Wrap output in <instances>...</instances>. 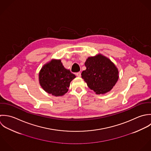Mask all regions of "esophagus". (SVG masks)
I'll use <instances>...</instances> for the list:
<instances>
[{
	"instance_id": "34e87169",
	"label": "esophagus",
	"mask_w": 151,
	"mask_h": 151,
	"mask_svg": "<svg viewBox=\"0 0 151 151\" xmlns=\"http://www.w3.org/2000/svg\"><path fill=\"white\" fill-rule=\"evenodd\" d=\"M76 75L78 77H81V73L80 72H77V73H76Z\"/></svg>"
}]
</instances>
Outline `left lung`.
<instances>
[{"label":"left lung","instance_id":"left-lung-1","mask_svg":"<svg viewBox=\"0 0 151 151\" xmlns=\"http://www.w3.org/2000/svg\"><path fill=\"white\" fill-rule=\"evenodd\" d=\"M86 69L82 72V78L96 94L111 91L119 79V70L107 57L98 54L89 57L85 63Z\"/></svg>","mask_w":151,"mask_h":151}]
</instances>
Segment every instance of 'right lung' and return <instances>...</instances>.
Masks as SVG:
<instances>
[{
	"label": "right lung",
	"instance_id": "right-lung-1",
	"mask_svg": "<svg viewBox=\"0 0 151 151\" xmlns=\"http://www.w3.org/2000/svg\"><path fill=\"white\" fill-rule=\"evenodd\" d=\"M76 78L63 66L60 60H52L45 64L39 73V82L42 89L55 96L64 95L70 82Z\"/></svg>",
	"mask_w": 151,
	"mask_h": 151
}]
</instances>
